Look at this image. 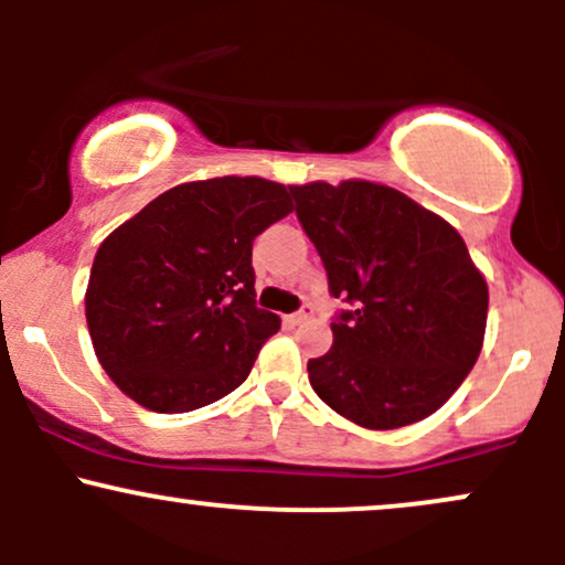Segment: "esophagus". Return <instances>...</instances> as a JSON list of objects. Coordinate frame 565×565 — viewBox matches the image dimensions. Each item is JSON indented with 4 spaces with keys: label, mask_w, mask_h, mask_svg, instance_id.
<instances>
[{
    "label": "esophagus",
    "mask_w": 565,
    "mask_h": 565,
    "mask_svg": "<svg viewBox=\"0 0 565 565\" xmlns=\"http://www.w3.org/2000/svg\"><path fill=\"white\" fill-rule=\"evenodd\" d=\"M310 319H313V308H310V305H302V310H297V313L287 316V321L291 323V327H300V323L310 321Z\"/></svg>",
    "instance_id": "34e87169"
}]
</instances>
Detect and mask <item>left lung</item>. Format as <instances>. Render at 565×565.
Masks as SVG:
<instances>
[{
    "mask_svg": "<svg viewBox=\"0 0 565 565\" xmlns=\"http://www.w3.org/2000/svg\"><path fill=\"white\" fill-rule=\"evenodd\" d=\"M289 191L329 291L350 302L329 353L308 361L313 391L369 430L430 417L483 348L489 287L462 236L391 185L319 180Z\"/></svg>",
    "mask_w": 565,
    "mask_h": 565,
    "instance_id": "8db88e82",
    "label": "left lung"
}]
</instances>
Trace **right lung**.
I'll return each mask as SVG.
<instances>
[{"instance_id": "right-lung-1", "label": "right lung", "mask_w": 565, "mask_h": 565, "mask_svg": "<svg viewBox=\"0 0 565 565\" xmlns=\"http://www.w3.org/2000/svg\"><path fill=\"white\" fill-rule=\"evenodd\" d=\"M287 185H174L97 249L84 313L100 366L135 404L193 412L236 391L281 319L255 305V236L287 217Z\"/></svg>"}]
</instances>
